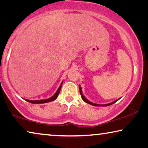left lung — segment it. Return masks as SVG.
Wrapping results in <instances>:
<instances>
[{
    "label": "left lung",
    "instance_id": "8db88e82",
    "mask_svg": "<svg viewBox=\"0 0 148 148\" xmlns=\"http://www.w3.org/2000/svg\"><path fill=\"white\" fill-rule=\"evenodd\" d=\"M79 91H80V94H81V98H82V99L85 102H86V103H89V104H90V105H92V106H110V105H112V104H113L114 103H115L116 101H118V99L117 100H116V101H113V102H112V103H108V104H105V105H99V104H95V103H91V102H90V101H89L88 100H87L86 98H85L84 96L83 95V94H82V90H81V87H79Z\"/></svg>",
    "mask_w": 148,
    "mask_h": 148
}]
</instances>
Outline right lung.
I'll use <instances>...</instances> for the list:
<instances>
[{
	"label": "right lung",
	"instance_id": "add662e5",
	"mask_svg": "<svg viewBox=\"0 0 148 148\" xmlns=\"http://www.w3.org/2000/svg\"><path fill=\"white\" fill-rule=\"evenodd\" d=\"M62 84H63V83H61V85H60V87H59L58 90H57L56 93L53 96V97H51L50 98H49L47 99H45V100H35V101H32V100H27L26 99V101H29L30 103H37V104H39V103H48V102H50V101H54L58 97L59 95V93L60 92V90H61V86H62Z\"/></svg>",
	"mask_w": 148,
	"mask_h": 148
}]
</instances>
